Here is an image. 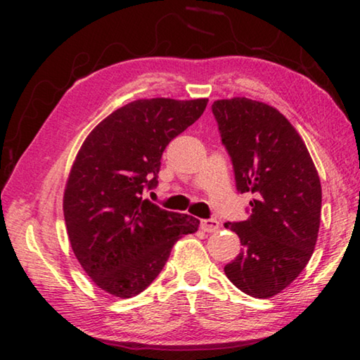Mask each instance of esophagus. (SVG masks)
I'll list each match as a JSON object with an SVG mask.
<instances>
[{
	"label": "esophagus",
	"instance_id": "obj_1",
	"mask_svg": "<svg viewBox=\"0 0 360 360\" xmlns=\"http://www.w3.org/2000/svg\"><path fill=\"white\" fill-rule=\"evenodd\" d=\"M200 229L206 231V233H212V231L219 230V222L216 219H203V221L200 222Z\"/></svg>",
	"mask_w": 360,
	"mask_h": 360
}]
</instances>
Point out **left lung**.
I'll return each instance as SVG.
<instances>
[{"instance_id":"8db88e82","label":"left lung","mask_w":360,"mask_h":360,"mask_svg":"<svg viewBox=\"0 0 360 360\" xmlns=\"http://www.w3.org/2000/svg\"><path fill=\"white\" fill-rule=\"evenodd\" d=\"M238 192L254 193L251 216L227 222L241 252L224 271L236 288L270 298L294 281L311 259L321 224L318 169L302 136L266 103L235 96L212 103Z\"/></svg>"}]
</instances>
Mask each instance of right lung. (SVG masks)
Returning a JSON list of instances; mask_svg holds the SVG:
<instances>
[{
  "mask_svg": "<svg viewBox=\"0 0 360 360\" xmlns=\"http://www.w3.org/2000/svg\"><path fill=\"white\" fill-rule=\"evenodd\" d=\"M208 98H144L115 109L85 138L65 186L66 231L101 290L130 298L165 266L174 243L200 221L143 200L157 186L163 150L203 114Z\"/></svg>",
  "mask_w": 360,
  "mask_h": 360,
  "instance_id": "right-lung-1",
  "label": "right lung"
}]
</instances>
